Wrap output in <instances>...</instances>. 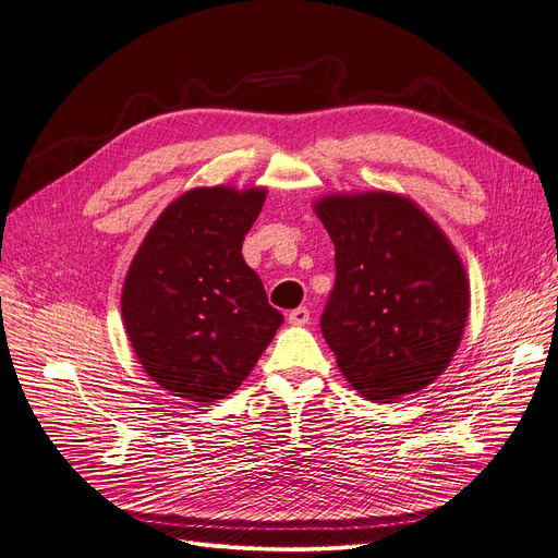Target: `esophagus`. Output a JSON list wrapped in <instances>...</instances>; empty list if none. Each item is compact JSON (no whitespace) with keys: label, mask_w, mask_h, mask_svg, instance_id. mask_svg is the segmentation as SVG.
I'll use <instances>...</instances> for the list:
<instances>
[{"label":"esophagus","mask_w":558,"mask_h":558,"mask_svg":"<svg viewBox=\"0 0 558 558\" xmlns=\"http://www.w3.org/2000/svg\"><path fill=\"white\" fill-rule=\"evenodd\" d=\"M308 319H311V311L306 306H300V308L288 313V322L294 326H304V324H308Z\"/></svg>","instance_id":"1"}]
</instances>
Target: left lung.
Here are the masks:
<instances>
[{"mask_svg":"<svg viewBox=\"0 0 558 558\" xmlns=\"http://www.w3.org/2000/svg\"><path fill=\"white\" fill-rule=\"evenodd\" d=\"M313 211L336 245L322 333L360 397L389 403L435 383L462 342L471 288L460 254L414 201L331 193Z\"/></svg>","mask_w":558,"mask_h":558,"instance_id":"1","label":"left lung"}]
</instances>
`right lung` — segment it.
I'll return each instance as SVG.
<instances>
[{"label":"right lung","instance_id":"add662e5","mask_svg":"<svg viewBox=\"0 0 558 558\" xmlns=\"http://www.w3.org/2000/svg\"><path fill=\"white\" fill-rule=\"evenodd\" d=\"M264 186H195L148 229L121 292L144 372L173 397L225 399L250 376L283 315L241 254Z\"/></svg>","mask_w":558,"mask_h":558}]
</instances>
